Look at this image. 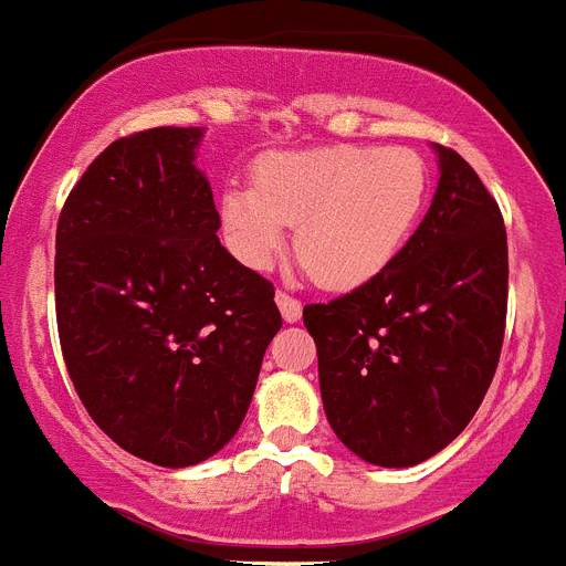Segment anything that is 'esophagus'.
<instances>
[{"label":"esophagus","mask_w":566,"mask_h":566,"mask_svg":"<svg viewBox=\"0 0 566 566\" xmlns=\"http://www.w3.org/2000/svg\"><path fill=\"white\" fill-rule=\"evenodd\" d=\"M275 305H279V311H282V319L284 322H298L302 319V302L293 296H287V293H275Z\"/></svg>","instance_id":"esophagus-1"}]
</instances>
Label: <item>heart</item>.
Returning a JSON list of instances; mask_svg holds the SVG:
<instances>
[{"label": "heart", "instance_id": "b5f03b06", "mask_svg": "<svg viewBox=\"0 0 566 566\" xmlns=\"http://www.w3.org/2000/svg\"><path fill=\"white\" fill-rule=\"evenodd\" d=\"M429 201V169L406 146H322L270 151L253 184L221 189L218 216L230 253L268 270L296 224V255L327 291H354L386 273L415 235Z\"/></svg>", "mask_w": 566, "mask_h": 566}]
</instances>
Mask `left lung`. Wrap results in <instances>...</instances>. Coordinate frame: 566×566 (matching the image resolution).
Segmentation results:
<instances>
[{
  "label": "left lung",
  "mask_w": 566,
  "mask_h": 566,
  "mask_svg": "<svg viewBox=\"0 0 566 566\" xmlns=\"http://www.w3.org/2000/svg\"><path fill=\"white\" fill-rule=\"evenodd\" d=\"M434 198L386 273L305 305L327 422L365 463L417 467L467 429L495 377L510 255L495 198L454 149Z\"/></svg>",
  "instance_id": "obj_1"
}]
</instances>
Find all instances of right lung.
I'll list each match as a JSON object with an SVG mask.
<instances>
[{"label":"right lung","mask_w":566,"mask_h":566,"mask_svg":"<svg viewBox=\"0 0 566 566\" xmlns=\"http://www.w3.org/2000/svg\"><path fill=\"white\" fill-rule=\"evenodd\" d=\"M203 129L114 140L56 224V327L71 382L114 443L155 467L212 458L241 429L282 327L273 284L218 241Z\"/></svg>","instance_id":"obj_1"}]
</instances>
